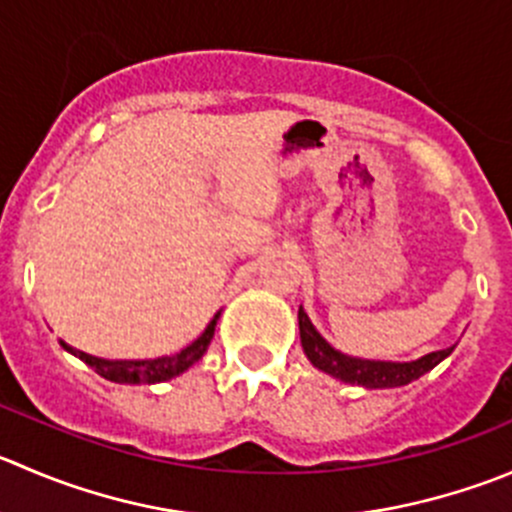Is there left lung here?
<instances>
[{
    "instance_id": "obj_1",
    "label": "left lung",
    "mask_w": 512,
    "mask_h": 512,
    "mask_svg": "<svg viewBox=\"0 0 512 512\" xmlns=\"http://www.w3.org/2000/svg\"><path fill=\"white\" fill-rule=\"evenodd\" d=\"M297 322H300V342L302 350H305L307 360L312 362V367L327 372V375L337 377L340 382H350V385H360L367 390H385V388H403L408 382L418 380L425 372L433 370L435 365L445 360L453 347H445V350L428 352V355L418 357V360L410 362H390V360H365V357H352L345 352L335 350L325 337L317 332V327L312 325V320L307 317V312L297 310Z\"/></svg>"
}]
</instances>
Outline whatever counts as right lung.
I'll list each match as a JSON object with an SVG mask.
<instances>
[{"mask_svg":"<svg viewBox=\"0 0 512 512\" xmlns=\"http://www.w3.org/2000/svg\"><path fill=\"white\" fill-rule=\"evenodd\" d=\"M217 320H220V312L210 320V325L205 327L200 337H197L192 345H187L185 350L175 352V355H162V357H150V360H107V357H94L89 352L77 350V347L67 345V342H59L67 352H72L74 357H79L82 362H87L97 375H102L104 380L119 382V385H155V382L172 380V377L182 375L185 370H190L197 360H202V355L210 347L212 337H215Z\"/></svg>","mask_w":512,"mask_h":512,"instance_id":"obj_1","label":"right lung"}]
</instances>
